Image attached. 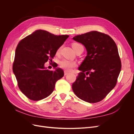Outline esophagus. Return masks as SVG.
I'll use <instances>...</instances> for the list:
<instances>
[{
  "label": "esophagus",
  "mask_w": 134,
  "mask_h": 134,
  "mask_svg": "<svg viewBox=\"0 0 134 134\" xmlns=\"http://www.w3.org/2000/svg\"><path fill=\"white\" fill-rule=\"evenodd\" d=\"M68 74H69V72H68V71H66V70L64 71V75H68Z\"/></svg>",
  "instance_id": "obj_1"
}]
</instances>
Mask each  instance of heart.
I'll return each mask as SVG.
<instances>
[{"instance_id":"heart-1","label":"heart","mask_w":134,"mask_h":134,"mask_svg":"<svg viewBox=\"0 0 134 134\" xmlns=\"http://www.w3.org/2000/svg\"><path fill=\"white\" fill-rule=\"evenodd\" d=\"M78 44H80L78 43H72V48H74L76 46L78 45ZM61 48L62 47H60L58 48V50L57 51V53H59L61 50ZM59 65H60V66L62 68L66 70L67 71H70L75 66L76 64L74 62H71V61L66 60V59H63L62 61H60Z\"/></svg>"}]
</instances>
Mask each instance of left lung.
I'll list each match as a JSON object with an SVG mask.
<instances>
[{
    "label": "left lung",
    "mask_w": 134,
    "mask_h": 134,
    "mask_svg": "<svg viewBox=\"0 0 134 134\" xmlns=\"http://www.w3.org/2000/svg\"><path fill=\"white\" fill-rule=\"evenodd\" d=\"M73 40L82 43L87 55L78 69L72 89L75 95L89 103L103 99L116 86L121 69L118 48L113 40L98 31L77 35Z\"/></svg>",
    "instance_id": "obj_1"
}]
</instances>
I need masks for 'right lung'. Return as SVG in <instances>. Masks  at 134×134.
Listing matches in <instances>:
<instances>
[{"mask_svg":"<svg viewBox=\"0 0 134 134\" xmlns=\"http://www.w3.org/2000/svg\"><path fill=\"white\" fill-rule=\"evenodd\" d=\"M69 35H55L39 30L20 41L15 49L13 71L21 91L28 98L39 100L53 92L55 83L64 76L60 68L47 70L44 63L52 60Z\"/></svg>","mask_w":134,"mask_h":134,"instance_id":"obj_1","label":"right lung"}]
</instances>
